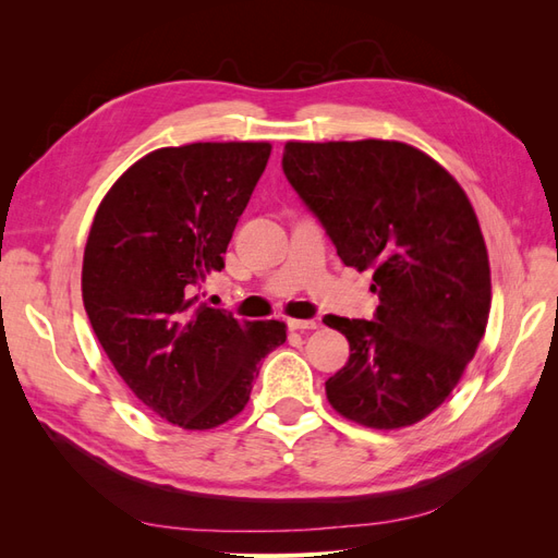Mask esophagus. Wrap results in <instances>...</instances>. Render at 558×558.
<instances>
[{
    "label": "esophagus",
    "mask_w": 558,
    "mask_h": 558,
    "mask_svg": "<svg viewBox=\"0 0 558 558\" xmlns=\"http://www.w3.org/2000/svg\"><path fill=\"white\" fill-rule=\"evenodd\" d=\"M318 324L314 318H291L289 320V328L291 330H300V332H305V330H314Z\"/></svg>",
    "instance_id": "obj_1"
}]
</instances>
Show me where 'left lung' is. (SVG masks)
Listing matches in <instances>:
<instances>
[{
	"label": "left lung",
	"instance_id": "8db88e82",
	"mask_svg": "<svg viewBox=\"0 0 558 558\" xmlns=\"http://www.w3.org/2000/svg\"><path fill=\"white\" fill-rule=\"evenodd\" d=\"M283 174L347 267L373 269V320L328 314L349 361L326 381L332 408L377 430L426 418L484 337L492 269L468 195L402 142H289Z\"/></svg>",
	"mask_w": 558,
	"mask_h": 558
}]
</instances>
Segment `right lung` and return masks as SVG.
Wrapping results in <instances>:
<instances>
[{
  "instance_id": "right-lung-1",
  "label": "right lung",
  "mask_w": 558,
  "mask_h": 558,
  "mask_svg": "<svg viewBox=\"0 0 558 558\" xmlns=\"http://www.w3.org/2000/svg\"><path fill=\"white\" fill-rule=\"evenodd\" d=\"M267 142H197L134 162L99 205L83 253V305L116 373L148 410L207 430L248 402L281 320H238L197 286L223 253L269 158Z\"/></svg>"
}]
</instances>
